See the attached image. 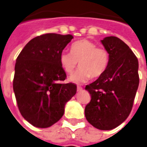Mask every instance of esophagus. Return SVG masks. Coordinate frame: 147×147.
<instances>
[{
    "mask_svg": "<svg viewBox=\"0 0 147 147\" xmlns=\"http://www.w3.org/2000/svg\"><path fill=\"white\" fill-rule=\"evenodd\" d=\"M77 92H80V91H82V90H83V88L81 87V86H77Z\"/></svg>",
    "mask_w": 147,
    "mask_h": 147,
    "instance_id": "obj_1",
    "label": "esophagus"
}]
</instances>
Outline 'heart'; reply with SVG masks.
Here are the masks:
<instances>
[{"mask_svg":"<svg viewBox=\"0 0 147 147\" xmlns=\"http://www.w3.org/2000/svg\"><path fill=\"white\" fill-rule=\"evenodd\" d=\"M79 62L80 67L71 75L70 80L85 83L92 77H98L105 72L109 64V55L102 48H97L91 41L82 39L73 43L70 52L62 51L60 63L67 74H71Z\"/></svg>","mask_w":147,"mask_h":147,"instance_id":"heart-1","label":"heart"}]
</instances>
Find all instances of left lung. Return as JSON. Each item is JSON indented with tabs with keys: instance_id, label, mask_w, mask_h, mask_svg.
Instances as JSON below:
<instances>
[{
	"instance_id": "obj_1",
	"label": "left lung",
	"mask_w": 147,
	"mask_h": 147,
	"mask_svg": "<svg viewBox=\"0 0 147 147\" xmlns=\"http://www.w3.org/2000/svg\"><path fill=\"white\" fill-rule=\"evenodd\" d=\"M101 42L109 55V64L102 76L86 86L91 100L85 108V116L96 128L109 131L119 126L131 113L139 86V64L120 38L109 36Z\"/></svg>"
}]
</instances>
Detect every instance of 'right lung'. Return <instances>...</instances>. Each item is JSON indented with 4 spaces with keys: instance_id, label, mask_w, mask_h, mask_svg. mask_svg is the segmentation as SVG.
<instances>
[{
    "instance_id": "right-lung-1",
    "label": "right lung",
    "mask_w": 147,
    "mask_h": 147,
    "mask_svg": "<svg viewBox=\"0 0 147 147\" xmlns=\"http://www.w3.org/2000/svg\"><path fill=\"white\" fill-rule=\"evenodd\" d=\"M74 38L48 33L29 41L16 58L13 91L21 115L32 125L46 128L61 118L77 92L74 83H62L66 73L60 55Z\"/></svg>"
}]
</instances>
